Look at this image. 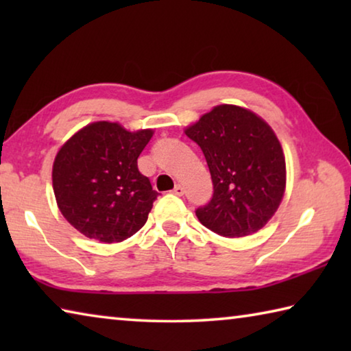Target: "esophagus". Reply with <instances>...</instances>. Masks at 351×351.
Returning <instances> with one entry per match:
<instances>
[{"mask_svg":"<svg viewBox=\"0 0 351 351\" xmlns=\"http://www.w3.org/2000/svg\"><path fill=\"white\" fill-rule=\"evenodd\" d=\"M173 193L178 195V197H182V195H184V187L181 186V184H176L175 189H173Z\"/></svg>","mask_w":351,"mask_h":351,"instance_id":"34e87169","label":"esophagus"}]
</instances>
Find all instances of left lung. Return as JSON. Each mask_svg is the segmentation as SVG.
Returning <instances> with one entry per match:
<instances>
[{
    "label": "left lung",
    "mask_w": 351,
    "mask_h": 351,
    "mask_svg": "<svg viewBox=\"0 0 351 351\" xmlns=\"http://www.w3.org/2000/svg\"><path fill=\"white\" fill-rule=\"evenodd\" d=\"M209 165L213 195L197 209L199 223L221 237L257 232L282 203L287 165L280 142L263 119L237 105H218L186 128Z\"/></svg>",
    "instance_id": "1"
}]
</instances>
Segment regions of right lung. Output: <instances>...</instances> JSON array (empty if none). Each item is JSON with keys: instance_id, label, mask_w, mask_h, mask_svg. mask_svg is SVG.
<instances>
[{"instance_id": "obj_1", "label": "right lung", "mask_w": 351, "mask_h": 351, "mask_svg": "<svg viewBox=\"0 0 351 351\" xmlns=\"http://www.w3.org/2000/svg\"><path fill=\"white\" fill-rule=\"evenodd\" d=\"M153 130L93 122L58 150L52 187L62 215L88 239L119 243L145 224L158 192L138 169Z\"/></svg>"}]
</instances>
